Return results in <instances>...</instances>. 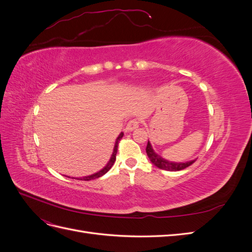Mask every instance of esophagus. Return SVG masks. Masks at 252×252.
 <instances>
[{
    "label": "esophagus",
    "mask_w": 252,
    "mask_h": 252,
    "mask_svg": "<svg viewBox=\"0 0 252 252\" xmlns=\"http://www.w3.org/2000/svg\"><path fill=\"white\" fill-rule=\"evenodd\" d=\"M139 124H140V122L138 121V120H130L127 123V125H126V128H125V131L127 132V131H132V130H134L135 128H138L139 127Z\"/></svg>",
    "instance_id": "obj_1"
}]
</instances>
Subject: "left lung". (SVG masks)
<instances>
[{
    "label": "left lung",
    "mask_w": 252,
    "mask_h": 252,
    "mask_svg": "<svg viewBox=\"0 0 252 252\" xmlns=\"http://www.w3.org/2000/svg\"><path fill=\"white\" fill-rule=\"evenodd\" d=\"M146 152H147V156H148L150 162L152 164H154L157 167H158L159 169L167 170V171H178V170L185 169L186 167L192 165L195 162V159H192V161H188V162H185V163H175V162L167 161V159L163 158L161 156H158L157 152H155V150H154V148H152L149 141L147 143Z\"/></svg>",
    "instance_id": "left-lung-1"
}]
</instances>
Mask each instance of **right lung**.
Instances as JSON below:
<instances>
[{
    "instance_id": "obj_1",
    "label": "right lung",
    "mask_w": 252,
    "mask_h": 252,
    "mask_svg": "<svg viewBox=\"0 0 252 252\" xmlns=\"http://www.w3.org/2000/svg\"><path fill=\"white\" fill-rule=\"evenodd\" d=\"M123 135H124V133H123V132H121V133H120V135H119L118 138H117L116 144H114V148H113V152H112V155H111V158H110V159L108 161L107 165H106L103 169H101L100 171H97V172H95V173H94V174H91V175H87V177L78 178L77 180H81V181H90V180H94V179H97V178L102 177V175H104L106 172H107V171L111 168V167L113 166L114 162H116V156H117V152H118L119 142L121 141V139H122V138H123ZM68 178H69V177H68ZM72 179H73V178H72Z\"/></svg>"
}]
</instances>
